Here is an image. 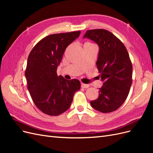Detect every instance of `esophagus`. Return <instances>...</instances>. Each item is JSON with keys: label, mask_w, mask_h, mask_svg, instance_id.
<instances>
[{"label": "esophagus", "mask_w": 153, "mask_h": 153, "mask_svg": "<svg viewBox=\"0 0 153 153\" xmlns=\"http://www.w3.org/2000/svg\"><path fill=\"white\" fill-rule=\"evenodd\" d=\"M81 87H82V88H88V87H89V85L84 84V83H81Z\"/></svg>", "instance_id": "34e87169"}]
</instances>
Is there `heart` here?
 <instances>
[{
    "label": "heart",
    "instance_id": "b5f03b06",
    "mask_svg": "<svg viewBox=\"0 0 153 153\" xmlns=\"http://www.w3.org/2000/svg\"><path fill=\"white\" fill-rule=\"evenodd\" d=\"M87 43H89V42H87Z\"/></svg>",
    "mask_w": 153,
    "mask_h": 153
}]
</instances>
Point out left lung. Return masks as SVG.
Wrapping results in <instances>:
<instances>
[{"label": "left lung", "mask_w": 153, "mask_h": 153, "mask_svg": "<svg viewBox=\"0 0 153 153\" xmlns=\"http://www.w3.org/2000/svg\"><path fill=\"white\" fill-rule=\"evenodd\" d=\"M84 38L99 45L96 65L104 82L98 98L91 105L102 113L112 112L123 104L132 84L133 66L128 52L122 41L107 30H89Z\"/></svg>", "instance_id": "obj_1"}]
</instances>
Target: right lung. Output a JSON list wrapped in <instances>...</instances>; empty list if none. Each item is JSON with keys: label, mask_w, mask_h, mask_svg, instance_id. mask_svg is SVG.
<instances>
[{"label": "right lung", "mask_w": 153, "mask_h": 153, "mask_svg": "<svg viewBox=\"0 0 153 153\" xmlns=\"http://www.w3.org/2000/svg\"><path fill=\"white\" fill-rule=\"evenodd\" d=\"M80 34L78 30L49 35L29 53L25 72L27 88L36 106L45 114L55 116L66 112L80 89L78 80H68L57 74L64 51Z\"/></svg>", "instance_id": "right-lung-1"}]
</instances>
